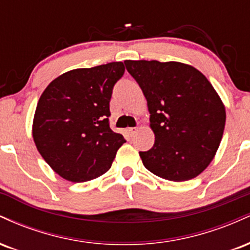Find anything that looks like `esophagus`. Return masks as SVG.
Instances as JSON below:
<instances>
[{
  "instance_id": "esophagus-1",
  "label": "esophagus",
  "mask_w": 250,
  "mask_h": 250,
  "mask_svg": "<svg viewBox=\"0 0 250 250\" xmlns=\"http://www.w3.org/2000/svg\"><path fill=\"white\" fill-rule=\"evenodd\" d=\"M125 130H127V133H128V134L133 135V134L135 133V131L137 130V127H129V128L125 129Z\"/></svg>"
}]
</instances>
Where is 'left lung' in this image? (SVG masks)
<instances>
[{
    "mask_svg": "<svg viewBox=\"0 0 250 250\" xmlns=\"http://www.w3.org/2000/svg\"><path fill=\"white\" fill-rule=\"evenodd\" d=\"M147 100L155 143L140 151L143 166L181 182L208 167L222 140L226 108L201 71L181 62L125 61Z\"/></svg>",
    "mask_w": 250,
    "mask_h": 250,
    "instance_id": "obj_1",
    "label": "left lung"
}]
</instances>
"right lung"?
<instances>
[{"label":"right lung","instance_id":"1","mask_svg":"<svg viewBox=\"0 0 250 250\" xmlns=\"http://www.w3.org/2000/svg\"><path fill=\"white\" fill-rule=\"evenodd\" d=\"M123 73L122 62L79 68L56 77L42 93L33 139L44 161L63 179L85 182L110 169L125 142L108 120L113 87Z\"/></svg>","mask_w":250,"mask_h":250}]
</instances>
